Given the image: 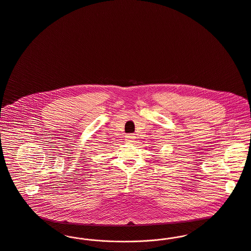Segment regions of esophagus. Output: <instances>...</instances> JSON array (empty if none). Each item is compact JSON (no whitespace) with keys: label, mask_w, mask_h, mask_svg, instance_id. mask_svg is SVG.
<instances>
[{"label":"esophagus","mask_w":251,"mask_h":251,"mask_svg":"<svg viewBox=\"0 0 251 251\" xmlns=\"http://www.w3.org/2000/svg\"><path fill=\"white\" fill-rule=\"evenodd\" d=\"M135 139H136V137H135L134 135H129V136H127V140H128V141H133Z\"/></svg>","instance_id":"obj_1"}]
</instances>
